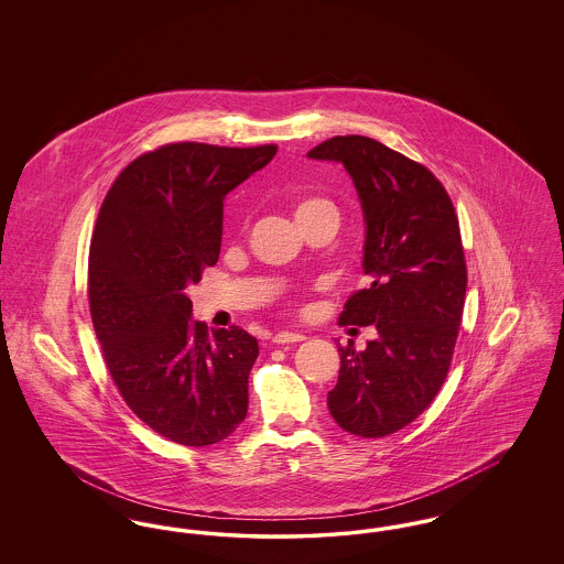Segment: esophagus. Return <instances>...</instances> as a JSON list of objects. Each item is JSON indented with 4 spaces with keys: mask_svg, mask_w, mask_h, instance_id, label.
Returning a JSON list of instances; mask_svg holds the SVG:
<instances>
[{
    "mask_svg": "<svg viewBox=\"0 0 564 564\" xmlns=\"http://www.w3.org/2000/svg\"><path fill=\"white\" fill-rule=\"evenodd\" d=\"M302 340H304V334H300V332H279L272 338L274 345H295V343H302Z\"/></svg>",
    "mask_w": 564,
    "mask_h": 564,
    "instance_id": "esophagus-1",
    "label": "esophagus"
}]
</instances>
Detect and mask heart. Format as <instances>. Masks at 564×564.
<instances>
[{"instance_id":"obj_1","label":"heart","mask_w":564,"mask_h":564,"mask_svg":"<svg viewBox=\"0 0 564 564\" xmlns=\"http://www.w3.org/2000/svg\"><path fill=\"white\" fill-rule=\"evenodd\" d=\"M322 209H334L332 203L323 200V198H308V200H300L295 205V217H302V215L315 214V212H322ZM336 212V209H334Z\"/></svg>"}]
</instances>
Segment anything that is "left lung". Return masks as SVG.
Instances as JSON below:
<instances>
[{
  "label": "left lung",
  "mask_w": 564,
  "mask_h": 564,
  "mask_svg": "<svg viewBox=\"0 0 564 564\" xmlns=\"http://www.w3.org/2000/svg\"><path fill=\"white\" fill-rule=\"evenodd\" d=\"M306 156L340 162L357 189L368 283L338 323L376 329L364 350L338 347L327 408L352 435L384 437L433 402L451 368L467 288L455 207L430 169L370 137H332Z\"/></svg>",
  "instance_id": "obj_1"
}]
</instances>
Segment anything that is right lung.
I'll list each match as a JSON object with an SVG mask.
<instances>
[{
    "label": "right lung",
    "instance_id": "add662e5",
    "mask_svg": "<svg viewBox=\"0 0 564 564\" xmlns=\"http://www.w3.org/2000/svg\"><path fill=\"white\" fill-rule=\"evenodd\" d=\"M276 145L169 143L134 159L95 224L88 300L109 375L162 437L212 446L247 414L258 340L241 327L192 322L186 290L214 267L224 198L267 166Z\"/></svg>",
    "mask_w": 564,
    "mask_h": 564
}]
</instances>
